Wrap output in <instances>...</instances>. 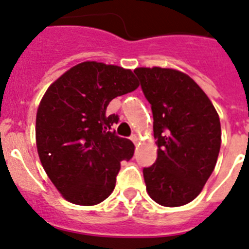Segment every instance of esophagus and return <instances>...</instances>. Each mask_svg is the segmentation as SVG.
Returning a JSON list of instances; mask_svg holds the SVG:
<instances>
[{
  "mask_svg": "<svg viewBox=\"0 0 249 249\" xmlns=\"http://www.w3.org/2000/svg\"><path fill=\"white\" fill-rule=\"evenodd\" d=\"M131 141L134 143V144H137V143L140 142V137H138V134H133V136L131 137Z\"/></svg>",
  "mask_w": 249,
  "mask_h": 249,
  "instance_id": "esophagus-1",
  "label": "esophagus"
}]
</instances>
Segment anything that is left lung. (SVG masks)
Listing matches in <instances>:
<instances>
[{"mask_svg":"<svg viewBox=\"0 0 249 249\" xmlns=\"http://www.w3.org/2000/svg\"><path fill=\"white\" fill-rule=\"evenodd\" d=\"M152 105L157 160L143 169L150 199L165 207L193 201L217 161L220 117L201 88L185 72L170 68H136Z\"/></svg>","mask_w":249,"mask_h":249,"instance_id":"1","label":"left lung"}]
</instances>
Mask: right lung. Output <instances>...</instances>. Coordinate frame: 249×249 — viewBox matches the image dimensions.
Listing matches in <instances>:
<instances>
[{
    "instance_id": "add662e5",
    "label": "right lung",
    "mask_w": 249,
    "mask_h": 249,
    "mask_svg": "<svg viewBox=\"0 0 249 249\" xmlns=\"http://www.w3.org/2000/svg\"><path fill=\"white\" fill-rule=\"evenodd\" d=\"M140 86L133 71L99 61L70 68L45 91L36 109V143L40 163L67 201L92 206L116 185L121 161L134 144L111 131L118 116L107 115L115 97Z\"/></svg>"
}]
</instances>
